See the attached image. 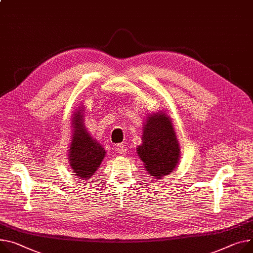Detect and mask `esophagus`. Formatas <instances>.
Here are the masks:
<instances>
[{
	"instance_id": "34e87169",
	"label": "esophagus",
	"mask_w": 253,
	"mask_h": 253,
	"mask_svg": "<svg viewBox=\"0 0 253 253\" xmlns=\"http://www.w3.org/2000/svg\"><path fill=\"white\" fill-rule=\"evenodd\" d=\"M127 151V148L126 145H118L116 146V152H118L119 154H126Z\"/></svg>"
}]
</instances>
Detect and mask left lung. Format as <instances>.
<instances>
[{
	"mask_svg": "<svg viewBox=\"0 0 253 253\" xmlns=\"http://www.w3.org/2000/svg\"><path fill=\"white\" fill-rule=\"evenodd\" d=\"M144 126L143 144L137 152L151 176L160 179L178 163V141L170 119L164 113L151 114Z\"/></svg>",
	"mask_w": 253,
	"mask_h": 253,
	"instance_id": "obj_1",
	"label": "left lung"
}]
</instances>
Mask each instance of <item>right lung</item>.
<instances>
[{
	"label": "right lung",
	"mask_w": 253,
	"mask_h": 253,
	"mask_svg": "<svg viewBox=\"0 0 253 253\" xmlns=\"http://www.w3.org/2000/svg\"><path fill=\"white\" fill-rule=\"evenodd\" d=\"M82 107L77 111L73 121L74 135L70 147V164L76 176L90 178L105 157L104 148L92 139L83 126Z\"/></svg>",
	"instance_id": "1"
}]
</instances>
